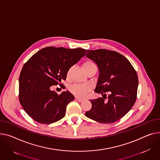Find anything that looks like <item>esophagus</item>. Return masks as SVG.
Here are the masks:
<instances>
[{
    "label": "esophagus",
    "mask_w": 160,
    "mask_h": 160,
    "mask_svg": "<svg viewBox=\"0 0 160 160\" xmlns=\"http://www.w3.org/2000/svg\"><path fill=\"white\" fill-rule=\"evenodd\" d=\"M76 99H77V100L78 102H82L83 100V99H82V98H77Z\"/></svg>",
    "instance_id": "1"
}]
</instances>
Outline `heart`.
Wrapping results in <instances>:
<instances>
[{
  "label": "heart",
  "mask_w": 160,
  "mask_h": 160,
  "mask_svg": "<svg viewBox=\"0 0 160 160\" xmlns=\"http://www.w3.org/2000/svg\"><path fill=\"white\" fill-rule=\"evenodd\" d=\"M83 66L85 70L86 71V72H88L91 68L96 67L97 66H96V64L92 61L86 60L83 63ZM72 69V67H71L68 69L66 73L67 77H69L70 76ZM69 90L74 96H76L77 97L82 98L90 91V88L88 86H87V85L84 84H74L70 87Z\"/></svg>",
  "instance_id": "1"
}]
</instances>
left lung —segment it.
Instances as JSON below:
<instances>
[{"label": "left lung", "mask_w": 160, "mask_h": 160, "mask_svg": "<svg viewBox=\"0 0 160 160\" xmlns=\"http://www.w3.org/2000/svg\"><path fill=\"white\" fill-rule=\"evenodd\" d=\"M86 55L98 66L100 74L94 92L102 94V98L91 100L92 108L85 115L100 123H114L128 112L136 100V71L130 62L116 51L87 50ZM108 92L109 95L106 97Z\"/></svg>", "instance_id": "8db88e82"}]
</instances>
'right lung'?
<instances>
[{
  "instance_id": "1",
  "label": "right lung",
  "mask_w": 160,
  "mask_h": 160,
  "mask_svg": "<svg viewBox=\"0 0 160 160\" xmlns=\"http://www.w3.org/2000/svg\"><path fill=\"white\" fill-rule=\"evenodd\" d=\"M82 48L47 47L38 51L23 66L19 77V102L31 118L42 124L56 122L65 116L68 104L74 99L69 91L58 94L53 86L66 79L69 68L86 54Z\"/></svg>"
}]
</instances>
